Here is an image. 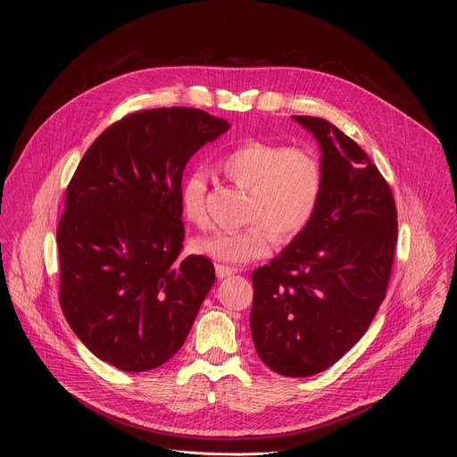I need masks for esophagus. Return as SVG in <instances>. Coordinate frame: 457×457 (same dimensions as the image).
<instances>
[{"instance_id":"obj_1","label":"esophagus","mask_w":457,"mask_h":457,"mask_svg":"<svg viewBox=\"0 0 457 457\" xmlns=\"http://www.w3.org/2000/svg\"><path fill=\"white\" fill-rule=\"evenodd\" d=\"M231 275H235V270L224 268V266H217V277H219V278H228V277H231Z\"/></svg>"}]
</instances>
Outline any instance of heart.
Here are the masks:
<instances>
[{
	"label": "heart",
	"instance_id": "heart-1",
	"mask_svg": "<svg viewBox=\"0 0 457 457\" xmlns=\"http://www.w3.org/2000/svg\"><path fill=\"white\" fill-rule=\"evenodd\" d=\"M220 170L237 186L247 189L244 220L237 229H217L195 242L199 253L228 266H242L270 253L271 233L287 242L300 235L320 203L323 168L314 150L266 141H247L228 150ZM208 173L189 170L180 182L179 201L184 217L204 226Z\"/></svg>",
	"mask_w": 457,
	"mask_h": 457
}]
</instances>
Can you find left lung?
<instances>
[{"label":"left lung","mask_w":457,"mask_h":457,"mask_svg":"<svg viewBox=\"0 0 457 457\" xmlns=\"http://www.w3.org/2000/svg\"><path fill=\"white\" fill-rule=\"evenodd\" d=\"M323 168L309 226L254 270L251 337L271 370L303 378L335 365L369 329L398 240L393 191L367 154L329 120L293 115Z\"/></svg>","instance_id":"obj_1"}]
</instances>
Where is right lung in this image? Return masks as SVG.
Segmentation results:
<instances>
[{"label":"right lung","instance_id":"1","mask_svg":"<svg viewBox=\"0 0 457 457\" xmlns=\"http://www.w3.org/2000/svg\"><path fill=\"white\" fill-rule=\"evenodd\" d=\"M197 108H154L112 124L83 155L57 228L59 303L99 360L143 372L186 342L215 268L179 260L187 161L229 129Z\"/></svg>","mask_w":457,"mask_h":457}]
</instances>
